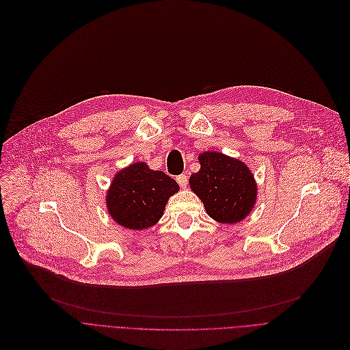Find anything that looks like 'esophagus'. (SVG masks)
<instances>
[{
  "instance_id": "1",
  "label": "esophagus",
  "mask_w": 350,
  "mask_h": 350,
  "mask_svg": "<svg viewBox=\"0 0 350 350\" xmlns=\"http://www.w3.org/2000/svg\"><path fill=\"white\" fill-rule=\"evenodd\" d=\"M176 182L179 183V186L180 187H186L187 186V183H189V179H187V176L185 175V174H182V175H179V176H176Z\"/></svg>"
}]
</instances>
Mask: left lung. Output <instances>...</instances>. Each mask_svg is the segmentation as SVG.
<instances>
[{
  "label": "left lung",
  "instance_id": "1",
  "mask_svg": "<svg viewBox=\"0 0 350 350\" xmlns=\"http://www.w3.org/2000/svg\"><path fill=\"white\" fill-rule=\"evenodd\" d=\"M198 161L200 171L191 174L189 183L206 214L219 224H237L248 217L258 193L250 168L218 152H204Z\"/></svg>",
  "mask_w": 350,
  "mask_h": 350
}]
</instances>
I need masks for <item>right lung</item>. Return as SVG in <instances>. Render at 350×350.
Here are the masks:
<instances>
[{
  "label": "right lung",
  "mask_w": 350,
  "mask_h": 350,
  "mask_svg": "<svg viewBox=\"0 0 350 350\" xmlns=\"http://www.w3.org/2000/svg\"><path fill=\"white\" fill-rule=\"evenodd\" d=\"M178 190L176 180L163 171H153L146 163H133L113 178L106 196L107 211L118 225L144 230L160 221L168 198Z\"/></svg>",
  "instance_id": "right-lung-1"
}]
</instances>
